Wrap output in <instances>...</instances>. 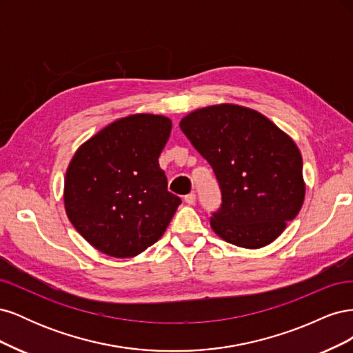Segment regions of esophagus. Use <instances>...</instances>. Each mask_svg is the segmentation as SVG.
I'll return each instance as SVG.
<instances>
[{
  "instance_id": "1",
  "label": "esophagus",
  "mask_w": 353,
  "mask_h": 353,
  "mask_svg": "<svg viewBox=\"0 0 353 353\" xmlns=\"http://www.w3.org/2000/svg\"><path fill=\"white\" fill-rule=\"evenodd\" d=\"M184 201L187 203V205H194L196 203V194L194 193H190L184 197Z\"/></svg>"
}]
</instances>
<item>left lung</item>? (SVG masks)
I'll return each mask as SVG.
<instances>
[{"label":"left lung","instance_id":"1","mask_svg":"<svg viewBox=\"0 0 353 353\" xmlns=\"http://www.w3.org/2000/svg\"><path fill=\"white\" fill-rule=\"evenodd\" d=\"M179 128L218 178L222 206L210 219L216 236L244 249L279 239L306 193L292 137L262 113L232 103L193 110Z\"/></svg>","mask_w":353,"mask_h":353}]
</instances>
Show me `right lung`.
Returning a JSON list of instances; mask_svg holds the SVG:
<instances>
[{
	"instance_id": "add662e5",
	"label": "right lung",
	"mask_w": 353,
	"mask_h": 353,
	"mask_svg": "<svg viewBox=\"0 0 353 353\" xmlns=\"http://www.w3.org/2000/svg\"><path fill=\"white\" fill-rule=\"evenodd\" d=\"M170 130L163 114L135 113L104 126L74 152L63 201L72 225L99 252L134 258L163 236L181 205L159 166Z\"/></svg>"
}]
</instances>
